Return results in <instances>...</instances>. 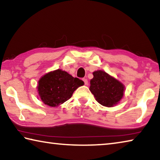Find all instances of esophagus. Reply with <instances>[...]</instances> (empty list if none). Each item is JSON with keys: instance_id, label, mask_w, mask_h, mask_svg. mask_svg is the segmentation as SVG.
<instances>
[{"instance_id": "obj_1", "label": "esophagus", "mask_w": 160, "mask_h": 160, "mask_svg": "<svg viewBox=\"0 0 160 160\" xmlns=\"http://www.w3.org/2000/svg\"><path fill=\"white\" fill-rule=\"evenodd\" d=\"M82 80L84 81V82H85V85H88V80L86 79V78H83Z\"/></svg>"}]
</instances>
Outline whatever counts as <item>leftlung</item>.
I'll use <instances>...</instances> for the list:
<instances>
[{"label":"left lung","instance_id":"8db88e82","mask_svg":"<svg viewBox=\"0 0 160 160\" xmlns=\"http://www.w3.org/2000/svg\"><path fill=\"white\" fill-rule=\"evenodd\" d=\"M90 90L95 99L102 106L112 107L118 104L123 97L125 86L104 70L93 72Z\"/></svg>","mask_w":160,"mask_h":160}]
</instances>
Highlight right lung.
<instances>
[{"mask_svg": "<svg viewBox=\"0 0 160 160\" xmlns=\"http://www.w3.org/2000/svg\"><path fill=\"white\" fill-rule=\"evenodd\" d=\"M83 85L82 80L73 78L64 70L57 69L43 75L38 81L37 88L42 102L55 107L68 100L74 91Z\"/></svg>", "mask_w": 160, "mask_h": 160, "instance_id": "1", "label": "right lung"}]
</instances>
